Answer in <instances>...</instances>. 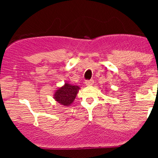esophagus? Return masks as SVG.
Returning <instances> with one entry per match:
<instances>
[{
  "mask_svg": "<svg viewBox=\"0 0 158 158\" xmlns=\"http://www.w3.org/2000/svg\"><path fill=\"white\" fill-rule=\"evenodd\" d=\"M85 84L87 85V86H89V85H91L94 84V80L93 79H90V80H86L85 81Z\"/></svg>",
  "mask_w": 158,
  "mask_h": 158,
  "instance_id": "obj_1",
  "label": "esophagus"
}]
</instances>
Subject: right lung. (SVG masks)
Here are the masks:
<instances>
[{
  "label": "right lung",
  "instance_id": "1",
  "mask_svg": "<svg viewBox=\"0 0 158 158\" xmlns=\"http://www.w3.org/2000/svg\"><path fill=\"white\" fill-rule=\"evenodd\" d=\"M80 88L77 85L69 84L65 82L64 85L59 87L55 90L53 99L58 103L63 106H70L74 102Z\"/></svg>",
  "mask_w": 158,
  "mask_h": 158
}]
</instances>
